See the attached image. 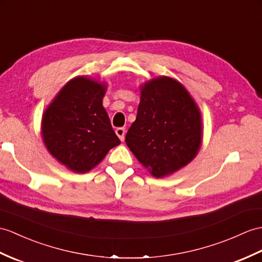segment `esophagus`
Instances as JSON below:
<instances>
[{
  "instance_id": "1",
  "label": "esophagus",
  "mask_w": 262,
  "mask_h": 262,
  "mask_svg": "<svg viewBox=\"0 0 262 262\" xmlns=\"http://www.w3.org/2000/svg\"><path fill=\"white\" fill-rule=\"evenodd\" d=\"M125 133H126V130H125L124 127H118V128L116 129V134H117V136L119 137V139H120L121 142H123L124 139H125Z\"/></svg>"
}]
</instances>
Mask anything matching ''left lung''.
I'll list each match as a JSON object with an SVG mask.
<instances>
[{
	"instance_id": "8db88e82",
	"label": "left lung",
	"mask_w": 262,
	"mask_h": 262,
	"mask_svg": "<svg viewBox=\"0 0 262 262\" xmlns=\"http://www.w3.org/2000/svg\"><path fill=\"white\" fill-rule=\"evenodd\" d=\"M125 142L155 178L187 165L202 143V118L183 84L166 76L142 84L136 120Z\"/></svg>"
}]
</instances>
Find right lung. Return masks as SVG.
<instances>
[{"instance_id":"1","label":"right lung","mask_w":262,"mask_h":262,"mask_svg":"<svg viewBox=\"0 0 262 262\" xmlns=\"http://www.w3.org/2000/svg\"><path fill=\"white\" fill-rule=\"evenodd\" d=\"M107 86L84 76L59 91L42 116V138L54 159L70 171L86 173L120 144L102 106Z\"/></svg>"}]
</instances>
